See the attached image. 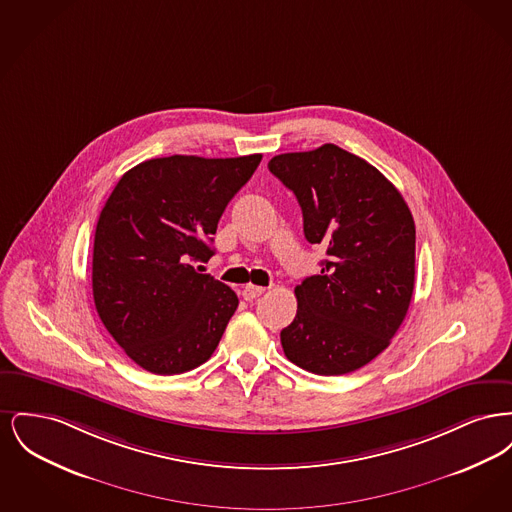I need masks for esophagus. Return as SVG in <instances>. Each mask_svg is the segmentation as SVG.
Instances as JSON below:
<instances>
[{"mask_svg": "<svg viewBox=\"0 0 512 512\" xmlns=\"http://www.w3.org/2000/svg\"><path fill=\"white\" fill-rule=\"evenodd\" d=\"M265 293V288H261V286H253V284H247L244 290H242V295H244L245 301H253V299H257L259 295H263Z\"/></svg>", "mask_w": 512, "mask_h": 512, "instance_id": "obj_1", "label": "esophagus"}]
</instances>
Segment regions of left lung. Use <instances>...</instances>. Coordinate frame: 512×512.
I'll return each mask as SVG.
<instances>
[{
	"instance_id": "1",
	"label": "left lung",
	"mask_w": 512,
	"mask_h": 512,
	"mask_svg": "<svg viewBox=\"0 0 512 512\" xmlns=\"http://www.w3.org/2000/svg\"><path fill=\"white\" fill-rule=\"evenodd\" d=\"M270 172L290 188L320 274L297 288V315L280 332L286 357L320 376L378 357L407 317L414 290V220L403 195L365 159L324 144L282 153Z\"/></svg>"
}]
</instances>
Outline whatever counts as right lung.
Segmentation results:
<instances>
[{"label":"right lung","mask_w":512,"mask_h":512,"mask_svg":"<svg viewBox=\"0 0 512 512\" xmlns=\"http://www.w3.org/2000/svg\"><path fill=\"white\" fill-rule=\"evenodd\" d=\"M263 155L149 159L122 174L99 213L92 290L99 318L147 372L171 376L217 349L238 295L192 261L213 257V234Z\"/></svg>","instance_id":"add662e5"}]
</instances>
